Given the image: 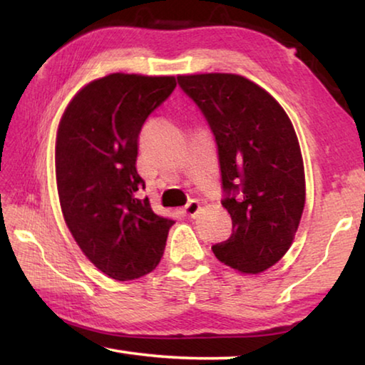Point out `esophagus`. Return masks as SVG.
Segmentation results:
<instances>
[{
	"label": "esophagus",
	"mask_w": 365,
	"mask_h": 365,
	"mask_svg": "<svg viewBox=\"0 0 365 365\" xmlns=\"http://www.w3.org/2000/svg\"><path fill=\"white\" fill-rule=\"evenodd\" d=\"M200 202H197L196 200H191L187 206L183 207V214L188 215V217H195V215L197 214V211H200Z\"/></svg>",
	"instance_id": "1"
}]
</instances>
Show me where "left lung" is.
Here are the masks:
<instances>
[{
  "label": "left lung",
  "instance_id": "left-lung-1",
  "mask_svg": "<svg viewBox=\"0 0 365 365\" xmlns=\"http://www.w3.org/2000/svg\"><path fill=\"white\" fill-rule=\"evenodd\" d=\"M205 114L219 153L232 235L215 257L243 274L279 262L293 243L306 201L304 165L293 123L267 91L235 73L178 76Z\"/></svg>",
  "mask_w": 365,
  "mask_h": 365
}]
</instances>
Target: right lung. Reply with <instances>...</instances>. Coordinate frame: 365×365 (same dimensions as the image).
<instances>
[{"label":"right lung","instance_id":"add662e5","mask_svg":"<svg viewBox=\"0 0 365 365\" xmlns=\"http://www.w3.org/2000/svg\"><path fill=\"white\" fill-rule=\"evenodd\" d=\"M177 86L175 77L110 73L69 103L56 137L64 220L95 267L119 282L156 269L174 220L154 214L137 172L145 120Z\"/></svg>","mask_w":365,"mask_h":365}]
</instances>
